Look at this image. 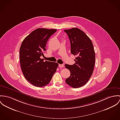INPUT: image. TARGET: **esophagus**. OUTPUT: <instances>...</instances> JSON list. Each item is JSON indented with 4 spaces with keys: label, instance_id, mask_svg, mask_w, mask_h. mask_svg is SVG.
Masks as SVG:
<instances>
[{
    "label": "esophagus",
    "instance_id": "34e87169",
    "mask_svg": "<svg viewBox=\"0 0 120 120\" xmlns=\"http://www.w3.org/2000/svg\"><path fill=\"white\" fill-rule=\"evenodd\" d=\"M59 66L60 68H62V67H64V65L63 64H59Z\"/></svg>",
    "mask_w": 120,
    "mask_h": 120
}]
</instances>
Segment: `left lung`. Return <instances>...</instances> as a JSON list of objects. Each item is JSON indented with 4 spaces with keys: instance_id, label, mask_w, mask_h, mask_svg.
<instances>
[{
    "instance_id": "left-lung-1",
    "label": "left lung",
    "mask_w": 120,
    "mask_h": 120,
    "mask_svg": "<svg viewBox=\"0 0 120 120\" xmlns=\"http://www.w3.org/2000/svg\"><path fill=\"white\" fill-rule=\"evenodd\" d=\"M64 31L70 41L71 53L76 56L74 64L65 65L71 72L65 82L71 87H81L88 82L94 69L95 55L93 44L87 35L77 28Z\"/></svg>"
}]
</instances>
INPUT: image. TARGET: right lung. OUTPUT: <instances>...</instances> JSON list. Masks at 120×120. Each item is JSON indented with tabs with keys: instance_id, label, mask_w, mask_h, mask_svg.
Returning <instances> with one entry per match:
<instances>
[{
	"instance_id": "right-lung-1",
	"label": "right lung",
	"mask_w": 120,
	"mask_h": 120,
	"mask_svg": "<svg viewBox=\"0 0 120 120\" xmlns=\"http://www.w3.org/2000/svg\"><path fill=\"white\" fill-rule=\"evenodd\" d=\"M56 29L38 28L23 40L20 49V60L25 78L38 87L47 85L56 71L58 64L44 61L40 57L46 50L47 42Z\"/></svg>"
}]
</instances>
